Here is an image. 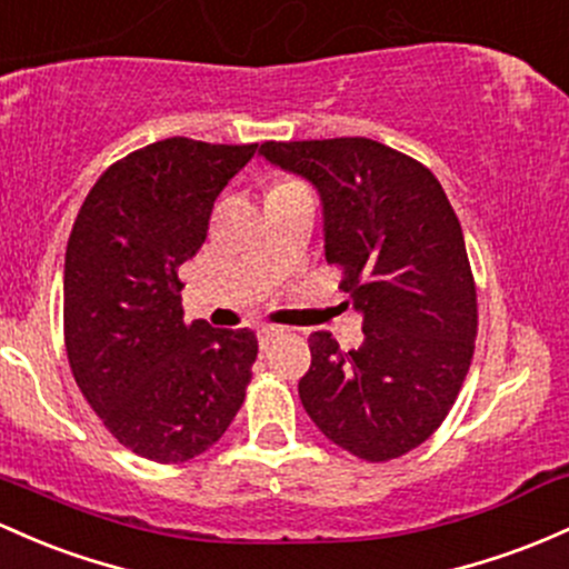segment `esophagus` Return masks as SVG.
<instances>
[{
	"label": "esophagus",
	"mask_w": 569,
	"mask_h": 569,
	"mask_svg": "<svg viewBox=\"0 0 569 569\" xmlns=\"http://www.w3.org/2000/svg\"><path fill=\"white\" fill-rule=\"evenodd\" d=\"M283 332H286L283 327H272V323H261V327H259V346L267 348V346H270V342L274 340V337H280Z\"/></svg>",
	"instance_id": "esophagus-1"
}]
</instances>
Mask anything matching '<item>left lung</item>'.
Here are the masks:
<instances>
[{
	"label": "left lung",
	"instance_id": "8db88e82",
	"mask_svg": "<svg viewBox=\"0 0 569 569\" xmlns=\"http://www.w3.org/2000/svg\"><path fill=\"white\" fill-rule=\"evenodd\" d=\"M259 153L321 193L327 261L365 318L356 351L310 335L299 399L353 457H402L453 408L476 351V280L459 218L421 161L367 137L264 142Z\"/></svg>",
	"mask_w": 569,
	"mask_h": 569
}]
</instances>
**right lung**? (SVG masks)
<instances>
[{"mask_svg": "<svg viewBox=\"0 0 569 569\" xmlns=\"http://www.w3.org/2000/svg\"><path fill=\"white\" fill-rule=\"evenodd\" d=\"M170 137L93 183L67 242L64 342L72 376L121 446L159 465L199 457L251 383V329L183 321L178 267L202 248L213 202L256 153Z\"/></svg>", "mask_w": 569, "mask_h": 569, "instance_id": "1", "label": "right lung"}]
</instances>
